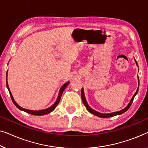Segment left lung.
Masks as SVG:
<instances>
[{"label":"left lung","instance_id":"obj_1","mask_svg":"<svg viewBox=\"0 0 148 148\" xmlns=\"http://www.w3.org/2000/svg\"><path fill=\"white\" fill-rule=\"evenodd\" d=\"M135 61H136V62L137 66H138V64H137V61H136V60H135ZM138 90H139V87H138V88H137L136 93H135L134 95L133 96L132 99H131L130 103L128 104V105L127 106V107H126L125 108V109L121 110V111H119L115 112V113H108V114H104V113H99V112L96 111H95L94 109H92V108H91V107H90V106H89V105H88V103H87V102H86V99H85V96H84V90H83V88H82V90H81V97H82V103H83V104H84V106H85V107H86V109L88 110V111L89 112H90V113H92V114H93V115H96V116H99V117H101V118H107V117H111V116H115V115H121V114L124 113L125 112H126L127 111V110H128L129 109H130V106L132 105V103H133V101H134V99L135 96H136V95L137 94V92H138Z\"/></svg>","mask_w":148,"mask_h":148}]
</instances>
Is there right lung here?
<instances>
[{
	"mask_svg": "<svg viewBox=\"0 0 148 148\" xmlns=\"http://www.w3.org/2000/svg\"><path fill=\"white\" fill-rule=\"evenodd\" d=\"M7 72H7V76H6V82H7V87L8 88V90H9V92L10 93V96H11V98L12 99V102H13L14 105L16 106V107L18 108V109L21 110V111H23L25 112H26V113H29L31 114V115H37V116H40V115H46V114H48L49 113H51V111H53L54 109H55V108L57 107V105L59 104L60 103V99H61V97H62V93H63L64 90H65V88H66V86H68V84H69V82H66L64 84L63 86H62V88H60V92H59V95H58V99L57 100H56V101L55 102V103L53 104V105L51 106V107L47 108V109H43V110H40V111H32V110H28V109H23V108H22L21 107H20L19 105H18L17 103H16L15 101H14L13 97H12V94L11 92V91H10V89H9V85H8V82H7Z\"/></svg>",
	"mask_w": 148,
	"mask_h": 148,
	"instance_id": "1",
	"label": "right lung"
}]
</instances>
